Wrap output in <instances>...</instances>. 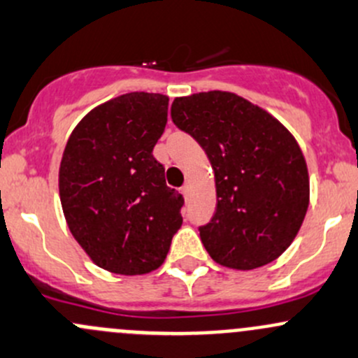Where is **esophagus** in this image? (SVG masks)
I'll return each instance as SVG.
<instances>
[{
  "instance_id": "34e87169",
  "label": "esophagus",
  "mask_w": 358,
  "mask_h": 358,
  "mask_svg": "<svg viewBox=\"0 0 358 358\" xmlns=\"http://www.w3.org/2000/svg\"><path fill=\"white\" fill-rule=\"evenodd\" d=\"M180 192H182V194H183V197H189V192H190V185H189V183H185V185H183L182 187V189H180Z\"/></svg>"
}]
</instances>
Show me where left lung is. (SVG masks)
I'll return each mask as SVG.
<instances>
[{
    "instance_id": "left-lung-1",
    "label": "left lung",
    "mask_w": 358,
    "mask_h": 358,
    "mask_svg": "<svg viewBox=\"0 0 358 358\" xmlns=\"http://www.w3.org/2000/svg\"><path fill=\"white\" fill-rule=\"evenodd\" d=\"M171 120L214 169L216 213L199 227L210 257L243 271L280 257L308 208L307 164L293 135L268 111L221 90L176 97Z\"/></svg>"
}]
</instances>
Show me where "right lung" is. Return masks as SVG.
<instances>
[{"instance_id": "add662e5", "label": "right lung", "mask_w": 358, "mask_h": 358, "mask_svg": "<svg viewBox=\"0 0 358 358\" xmlns=\"http://www.w3.org/2000/svg\"><path fill=\"white\" fill-rule=\"evenodd\" d=\"M168 97L130 92L94 108L71 131L59 166V199L71 235L99 268L145 274L166 259L182 227V194L152 156Z\"/></svg>"}]
</instances>
